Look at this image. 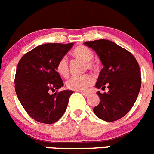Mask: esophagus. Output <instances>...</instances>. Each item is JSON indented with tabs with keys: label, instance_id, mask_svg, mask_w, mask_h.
I'll return each instance as SVG.
<instances>
[{
	"label": "esophagus",
	"instance_id": "esophagus-1",
	"mask_svg": "<svg viewBox=\"0 0 154 154\" xmlns=\"http://www.w3.org/2000/svg\"><path fill=\"white\" fill-rule=\"evenodd\" d=\"M80 93H82V95H83L84 97H89V96H90V93H86V92H80Z\"/></svg>",
	"mask_w": 154,
	"mask_h": 154
}]
</instances>
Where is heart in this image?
<instances>
[{"label": "heart", "mask_w": 154, "mask_h": 154, "mask_svg": "<svg viewBox=\"0 0 154 154\" xmlns=\"http://www.w3.org/2000/svg\"><path fill=\"white\" fill-rule=\"evenodd\" d=\"M72 55L76 58L80 59L86 63L90 69H95L96 64L93 62V54L91 50L84 46L76 47L72 52ZM57 72L62 77L66 78L69 74L68 61L66 57H61L57 64ZM94 82L93 76L91 75H85L83 76H73L66 81V86L68 89L75 91H85L89 86H92Z\"/></svg>", "instance_id": "b5f03b06"}]
</instances>
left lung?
<instances>
[{
    "label": "left lung",
    "mask_w": 154,
    "mask_h": 154,
    "mask_svg": "<svg viewBox=\"0 0 154 154\" xmlns=\"http://www.w3.org/2000/svg\"><path fill=\"white\" fill-rule=\"evenodd\" d=\"M95 51L103 65L96 83L97 89L108 92L97 94L100 103L93 112L106 122H115L124 117L136 102L141 87L139 64L132 54L107 39L85 42Z\"/></svg>",
    "instance_id": "1"
}]
</instances>
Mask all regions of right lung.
<instances>
[{
    "mask_svg": "<svg viewBox=\"0 0 154 154\" xmlns=\"http://www.w3.org/2000/svg\"><path fill=\"white\" fill-rule=\"evenodd\" d=\"M73 43H45L24 54L17 66L14 88L21 104L34 120L45 124L58 121L65 112L72 90L50 94L64 86L57 72L59 60Z\"/></svg>",
    "mask_w": 154,
    "mask_h": 154,
    "instance_id": "obj_1",
    "label": "right lung"
}]
</instances>
